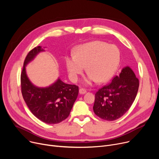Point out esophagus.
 Wrapping results in <instances>:
<instances>
[{
  "mask_svg": "<svg viewBox=\"0 0 159 159\" xmlns=\"http://www.w3.org/2000/svg\"><path fill=\"white\" fill-rule=\"evenodd\" d=\"M79 93L80 94H84L86 93V90L84 88H80L79 89Z\"/></svg>",
  "mask_w": 159,
  "mask_h": 159,
  "instance_id": "obj_1",
  "label": "esophagus"
}]
</instances>
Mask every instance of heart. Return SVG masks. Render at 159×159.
Returning a JSON list of instances; mask_svg holds the SVG:
<instances>
[{
    "label": "heart",
    "mask_w": 159,
    "mask_h": 159,
    "mask_svg": "<svg viewBox=\"0 0 159 159\" xmlns=\"http://www.w3.org/2000/svg\"><path fill=\"white\" fill-rule=\"evenodd\" d=\"M119 61L120 52L117 47L98 40L79 46L74 56L66 57L67 69L73 80H76L78 75L86 66L88 84L95 80L102 83L110 80Z\"/></svg>",
    "instance_id": "1"
}]
</instances>
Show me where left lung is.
Returning <instances> with one entry per match:
<instances>
[{
  "label": "left lung",
  "mask_w": 159,
  "mask_h": 159,
  "mask_svg": "<svg viewBox=\"0 0 159 159\" xmlns=\"http://www.w3.org/2000/svg\"><path fill=\"white\" fill-rule=\"evenodd\" d=\"M139 80L129 67L122 70L111 82L95 94L93 111L101 119L113 121L120 118L129 109L137 96Z\"/></svg>",
  "instance_id": "obj_1"
}]
</instances>
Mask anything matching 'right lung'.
<instances>
[{
  "instance_id": "right-lung-1",
  "label": "right lung",
  "mask_w": 159,
  "mask_h": 159,
  "mask_svg": "<svg viewBox=\"0 0 159 159\" xmlns=\"http://www.w3.org/2000/svg\"><path fill=\"white\" fill-rule=\"evenodd\" d=\"M40 46L33 48L25 58L20 74L21 92L31 112L46 124H58L69 116L79 94L76 85L65 84L58 79L48 88H40L29 80L25 66L37 53L43 51Z\"/></svg>"
}]
</instances>
